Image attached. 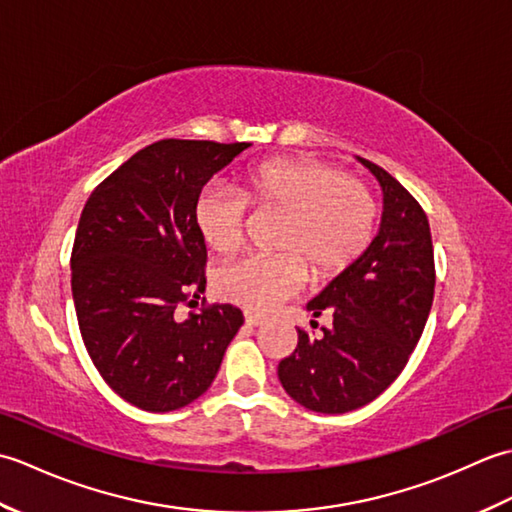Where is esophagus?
Segmentation results:
<instances>
[{
    "instance_id": "1",
    "label": "esophagus",
    "mask_w": 512,
    "mask_h": 512,
    "mask_svg": "<svg viewBox=\"0 0 512 512\" xmlns=\"http://www.w3.org/2000/svg\"><path fill=\"white\" fill-rule=\"evenodd\" d=\"M244 323L248 325V328H259V325H264V321H262V319H257V317H253V314H246Z\"/></svg>"
}]
</instances>
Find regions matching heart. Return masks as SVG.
<instances>
[{
	"instance_id": "1",
	"label": "heart",
	"mask_w": 512,
	"mask_h": 512,
	"mask_svg": "<svg viewBox=\"0 0 512 512\" xmlns=\"http://www.w3.org/2000/svg\"><path fill=\"white\" fill-rule=\"evenodd\" d=\"M235 193L204 191L195 202V226L217 255H231L246 233V206L281 217L275 259H242L217 273L220 297L253 314H266L281 299L312 281L347 273L372 244L376 200L365 182L343 176L328 162L273 158L244 171Z\"/></svg>"
}]
</instances>
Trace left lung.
<instances>
[{"label": "left lung", "instance_id": "obj_1", "mask_svg": "<svg viewBox=\"0 0 512 512\" xmlns=\"http://www.w3.org/2000/svg\"><path fill=\"white\" fill-rule=\"evenodd\" d=\"M356 160L383 191L378 233L347 273L308 301L314 319L332 317L330 328L317 339L297 330L295 352L277 369L286 394L317 413L354 411L394 383L420 341L436 286L427 215L385 169Z\"/></svg>", "mask_w": 512, "mask_h": 512}]
</instances>
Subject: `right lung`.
<instances>
[{
  "label": "right lung",
  "mask_w": 512,
  "mask_h": 512,
  "mask_svg": "<svg viewBox=\"0 0 512 512\" xmlns=\"http://www.w3.org/2000/svg\"><path fill=\"white\" fill-rule=\"evenodd\" d=\"M248 147L158 140L85 202L72 248L76 319L105 383L138 409L165 413L200 398L242 328V310L231 303L184 321L173 312L206 286L195 202Z\"/></svg>",
  "instance_id": "add662e5"
}]
</instances>
